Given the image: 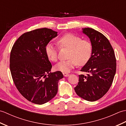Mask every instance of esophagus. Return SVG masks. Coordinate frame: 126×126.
<instances>
[{
	"label": "esophagus",
	"instance_id": "34e87169",
	"mask_svg": "<svg viewBox=\"0 0 126 126\" xmlns=\"http://www.w3.org/2000/svg\"><path fill=\"white\" fill-rule=\"evenodd\" d=\"M63 76H65V77H68L69 76V74L68 73H63Z\"/></svg>",
	"mask_w": 126,
	"mask_h": 126
}]
</instances>
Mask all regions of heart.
I'll use <instances>...</instances> for the list:
<instances>
[{"label": "heart", "instance_id": "heart-1", "mask_svg": "<svg viewBox=\"0 0 126 126\" xmlns=\"http://www.w3.org/2000/svg\"><path fill=\"white\" fill-rule=\"evenodd\" d=\"M62 47L70 49L68 60L61 61L55 66V69L62 72H69L77 65H83L90 60L92 54L93 47L91 42L87 39L72 33L65 34L58 40ZM45 53L49 60L56 62L58 60V51L52 44H47L45 47Z\"/></svg>", "mask_w": 126, "mask_h": 126}]
</instances>
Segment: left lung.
Returning a JSON list of instances; mask_svg holds the SVG:
<instances>
[{
	"mask_svg": "<svg viewBox=\"0 0 126 126\" xmlns=\"http://www.w3.org/2000/svg\"><path fill=\"white\" fill-rule=\"evenodd\" d=\"M92 44L90 60L81 71L87 75H79V82L74 88L77 95L88 101H95L107 93L116 73V62L113 48L102 33L92 28L82 29Z\"/></svg>",
	"mask_w": 126,
	"mask_h": 126,
	"instance_id": "8db88e82",
	"label": "left lung"
}]
</instances>
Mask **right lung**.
<instances>
[{"label":"right lung","mask_w":126,"mask_h":126,"mask_svg":"<svg viewBox=\"0 0 126 126\" xmlns=\"http://www.w3.org/2000/svg\"><path fill=\"white\" fill-rule=\"evenodd\" d=\"M57 36L51 29H36L23 33L12 47L10 68L13 82L32 103L43 104L51 100L57 94L58 81L63 77L60 71L50 73L52 65L45 53L46 45Z\"/></svg>","instance_id":"obj_1"}]
</instances>
